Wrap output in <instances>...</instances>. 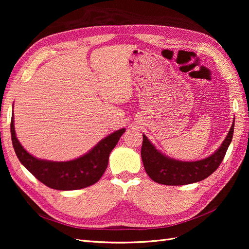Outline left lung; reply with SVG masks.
I'll return each mask as SVG.
<instances>
[{"mask_svg":"<svg viewBox=\"0 0 249 249\" xmlns=\"http://www.w3.org/2000/svg\"><path fill=\"white\" fill-rule=\"evenodd\" d=\"M234 131V122L221 147L209 158L198 161H178L161 154L143 135L141 158L149 178L161 185L182 186L211 176L223 160Z\"/></svg>","mask_w":249,"mask_h":249,"instance_id":"left-lung-1","label":"left lung"}]
</instances>
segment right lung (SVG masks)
<instances>
[{
  "label": "right lung",
  "mask_w": 249,
  "mask_h": 249,
  "mask_svg": "<svg viewBox=\"0 0 249 249\" xmlns=\"http://www.w3.org/2000/svg\"><path fill=\"white\" fill-rule=\"evenodd\" d=\"M124 132L123 128L110 134L80 159L63 162L46 161L35 159L23 148L15 134L13 116L11 119L13 147L21 163L42 184L60 191L80 190L96 184L106 171L109 155Z\"/></svg>",
  "instance_id": "right-lung-1"
}]
</instances>
